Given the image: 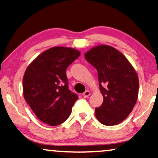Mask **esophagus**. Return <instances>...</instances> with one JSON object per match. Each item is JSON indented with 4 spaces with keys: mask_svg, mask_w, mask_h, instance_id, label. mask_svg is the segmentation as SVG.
Masks as SVG:
<instances>
[{
    "mask_svg": "<svg viewBox=\"0 0 158 158\" xmlns=\"http://www.w3.org/2000/svg\"><path fill=\"white\" fill-rule=\"evenodd\" d=\"M90 95H91V92L89 91H86L85 92H84L83 94H82V96H84V98L88 97V96H89Z\"/></svg>",
    "mask_w": 158,
    "mask_h": 158,
    "instance_id": "34e87169",
    "label": "esophagus"
}]
</instances>
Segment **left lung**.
<instances>
[{"mask_svg": "<svg viewBox=\"0 0 158 158\" xmlns=\"http://www.w3.org/2000/svg\"><path fill=\"white\" fill-rule=\"evenodd\" d=\"M84 56L97 69L103 97L102 105L95 109L96 118L105 126L121 123L138 99L139 80L135 69L121 52L106 44L94 47Z\"/></svg>", "mask_w": 158, "mask_h": 158, "instance_id": "obj_1", "label": "left lung"}]
</instances>
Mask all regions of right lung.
I'll use <instances>...</instances> for the list:
<instances>
[{"instance_id": "add662e5", "label": "right lung", "mask_w": 158, "mask_h": 158, "mask_svg": "<svg viewBox=\"0 0 158 158\" xmlns=\"http://www.w3.org/2000/svg\"><path fill=\"white\" fill-rule=\"evenodd\" d=\"M80 55L76 49L53 47L27 66L23 79V96L43 123L58 126L71 114L78 96L69 90L66 69Z\"/></svg>"}]
</instances>
